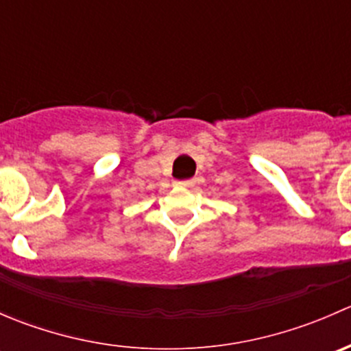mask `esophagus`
Wrapping results in <instances>:
<instances>
[{"instance_id":"esophagus-1","label":"esophagus","mask_w":351,"mask_h":351,"mask_svg":"<svg viewBox=\"0 0 351 351\" xmlns=\"http://www.w3.org/2000/svg\"><path fill=\"white\" fill-rule=\"evenodd\" d=\"M176 186H183V189H190L195 185V180H182V182H175Z\"/></svg>"}]
</instances>
